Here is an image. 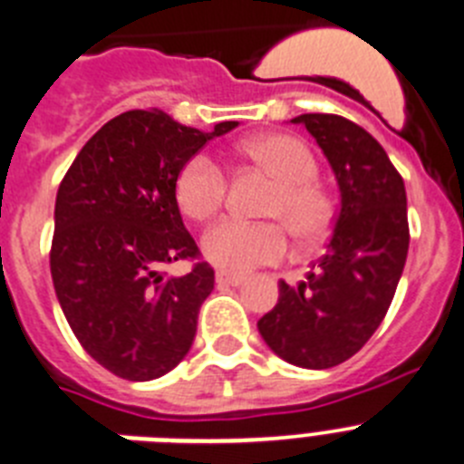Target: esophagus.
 <instances>
[{
	"mask_svg": "<svg viewBox=\"0 0 464 464\" xmlns=\"http://www.w3.org/2000/svg\"><path fill=\"white\" fill-rule=\"evenodd\" d=\"M244 283V276H239V274H227V272H218L216 274V285L218 288H237V285H241Z\"/></svg>",
	"mask_w": 464,
	"mask_h": 464,
	"instance_id": "34e87169",
	"label": "esophagus"
}]
</instances>
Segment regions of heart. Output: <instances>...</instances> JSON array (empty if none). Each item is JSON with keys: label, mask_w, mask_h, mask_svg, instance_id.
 <instances>
[{"label": "heart", "mask_w": 464, "mask_h": 464, "mask_svg": "<svg viewBox=\"0 0 464 464\" xmlns=\"http://www.w3.org/2000/svg\"><path fill=\"white\" fill-rule=\"evenodd\" d=\"M244 155L278 181L267 213L281 218L299 239H315L327 229L332 207L314 183L315 160L304 143L285 134H262L244 141ZM227 192L225 174L208 155H195L183 165L174 183L176 204L190 220L204 223L220 211ZM290 251L288 232L281 223L223 220L202 237V253L213 267L246 274L274 265Z\"/></svg>", "instance_id": "1"}]
</instances>
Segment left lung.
<instances>
[{
    "mask_svg": "<svg viewBox=\"0 0 464 464\" xmlns=\"http://www.w3.org/2000/svg\"><path fill=\"white\" fill-rule=\"evenodd\" d=\"M339 186L325 256L299 285L278 283V302L257 321L278 358L304 370L342 364L367 343L395 297L409 251L407 190L383 146L332 113H304Z\"/></svg>",
    "mask_w": 464,
    "mask_h": 464,
    "instance_id": "obj_1",
    "label": "left lung"
}]
</instances>
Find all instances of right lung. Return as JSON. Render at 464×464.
Returning <instances> with one entry per match:
<instances>
[{"instance_id":"1","label":"right lung","mask_w":464,"mask_h":464,"mask_svg":"<svg viewBox=\"0 0 464 464\" xmlns=\"http://www.w3.org/2000/svg\"><path fill=\"white\" fill-rule=\"evenodd\" d=\"M165 111H125L85 143L55 199L51 274L57 302L81 346L127 381L165 376L192 346L197 314L213 290V269L186 276L162 267L197 257L174 183L213 137Z\"/></svg>"}]
</instances>
